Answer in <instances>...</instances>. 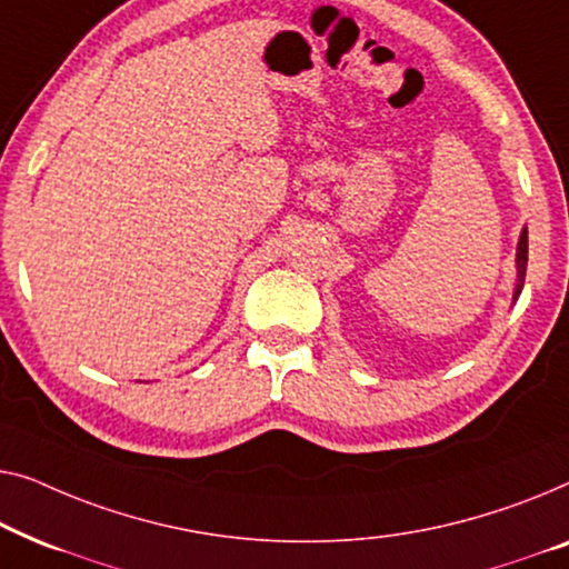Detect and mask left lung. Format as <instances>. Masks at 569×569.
<instances>
[{
    "mask_svg": "<svg viewBox=\"0 0 569 569\" xmlns=\"http://www.w3.org/2000/svg\"><path fill=\"white\" fill-rule=\"evenodd\" d=\"M526 266H528V231H521V239H518V250H516V268H518V276H516V291H513V301L521 296V288L526 281Z\"/></svg>",
    "mask_w": 569,
    "mask_h": 569,
    "instance_id": "obj_1",
    "label": "left lung"
}]
</instances>
